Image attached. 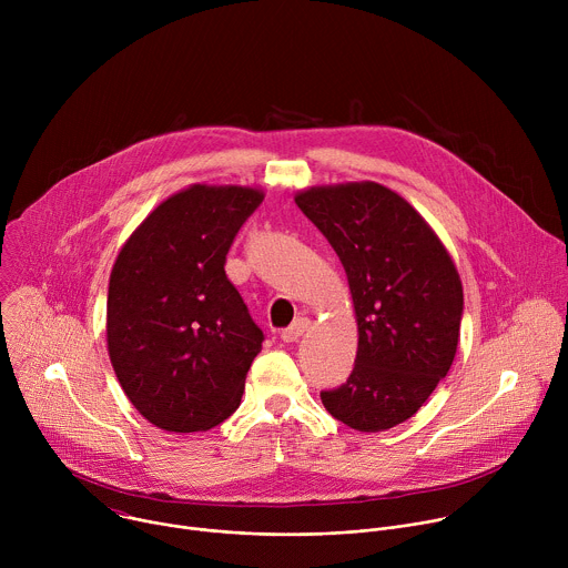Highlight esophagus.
<instances>
[{"label": "esophagus", "instance_id": "obj_1", "mask_svg": "<svg viewBox=\"0 0 568 568\" xmlns=\"http://www.w3.org/2000/svg\"><path fill=\"white\" fill-rule=\"evenodd\" d=\"M307 328H310V318H307V316H298L290 328H285V331L281 333V339H283L285 344H292V342H296L298 337H303V335L307 333Z\"/></svg>", "mask_w": 568, "mask_h": 568}]
</instances>
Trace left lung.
<instances>
[{"mask_svg":"<svg viewBox=\"0 0 568 568\" xmlns=\"http://www.w3.org/2000/svg\"><path fill=\"white\" fill-rule=\"evenodd\" d=\"M298 209L337 252L357 314V357L323 407L357 432L409 420L447 375L460 335L463 285L423 215L375 182L298 193Z\"/></svg>","mask_w":568,"mask_h":568,"instance_id":"8db88e82","label":"left lung"}]
</instances>
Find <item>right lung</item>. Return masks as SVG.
<instances>
[{
  "label": "right lung",
  "mask_w": 568,
  "mask_h": 568,
  "mask_svg": "<svg viewBox=\"0 0 568 568\" xmlns=\"http://www.w3.org/2000/svg\"><path fill=\"white\" fill-rule=\"evenodd\" d=\"M263 193L195 184L161 202L119 252L108 351L134 409L191 434L237 407L265 335L226 278V254Z\"/></svg>",
  "instance_id": "right-lung-1"
}]
</instances>
